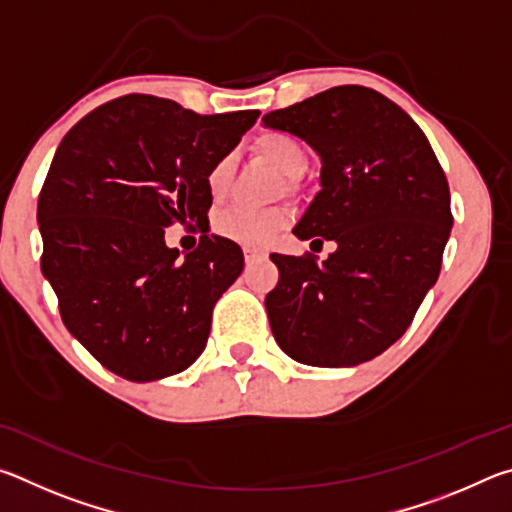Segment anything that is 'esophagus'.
Here are the masks:
<instances>
[{
	"instance_id": "1",
	"label": "esophagus",
	"mask_w": 512,
	"mask_h": 512,
	"mask_svg": "<svg viewBox=\"0 0 512 512\" xmlns=\"http://www.w3.org/2000/svg\"><path fill=\"white\" fill-rule=\"evenodd\" d=\"M244 257H246V264H255V262H262V259H266V253H262V250H244Z\"/></svg>"
}]
</instances>
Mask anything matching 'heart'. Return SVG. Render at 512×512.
I'll list each match as a JSON object with an SVG mask.
<instances>
[{
    "mask_svg": "<svg viewBox=\"0 0 512 512\" xmlns=\"http://www.w3.org/2000/svg\"><path fill=\"white\" fill-rule=\"evenodd\" d=\"M257 151L271 160L284 176L298 178L305 171L307 155L302 144L287 133L280 131H266L257 137ZM232 169H235V160L232 155H223L216 160L210 171H207V189L219 201L228 194L232 183ZM289 223V214L284 210H250V207H232L228 212H221L214 221V230L221 237H228L237 244L244 246H264L271 241L284 225Z\"/></svg>",
    "mask_w": 512,
    "mask_h": 512,
    "instance_id": "obj_1",
    "label": "heart"
}]
</instances>
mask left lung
Here are the masks:
<instances>
[{
	"mask_svg": "<svg viewBox=\"0 0 512 512\" xmlns=\"http://www.w3.org/2000/svg\"><path fill=\"white\" fill-rule=\"evenodd\" d=\"M264 126L320 155V192L293 235L336 250L277 255L266 296L273 336L291 359L350 368L391 348L436 284L452 232L449 185L427 135L363 85H339L264 115Z\"/></svg>",
	"mask_w": 512,
	"mask_h": 512,
	"instance_id": "8db88e82",
	"label": "left lung"
}]
</instances>
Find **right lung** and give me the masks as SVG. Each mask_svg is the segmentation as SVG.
<instances>
[{"label": "right lung", "mask_w": 512, "mask_h": 512, "mask_svg": "<svg viewBox=\"0 0 512 512\" xmlns=\"http://www.w3.org/2000/svg\"><path fill=\"white\" fill-rule=\"evenodd\" d=\"M259 110L198 115L126 94L69 131L38 198L40 268L69 334L128 381L162 379L201 357L212 309L244 271L235 241L201 235L180 257L173 223H207V171Z\"/></svg>", "instance_id": "add662e5"}]
</instances>
